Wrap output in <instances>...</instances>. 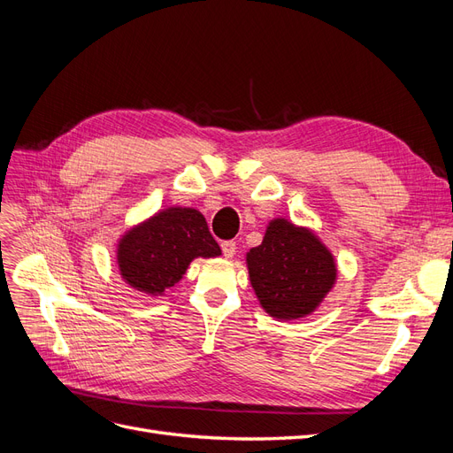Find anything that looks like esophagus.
I'll use <instances>...</instances> for the list:
<instances>
[{"label":"esophagus","mask_w":453,"mask_h":453,"mask_svg":"<svg viewBox=\"0 0 453 453\" xmlns=\"http://www.w3.org/2000/svg\"><path fill=\"white\" fill-rule=\"evenodd\" d=\"M221 251H223L225 258H232L234 255H236V242H232V240L223 242L221 243Z\"/></svg>","instance_id":"obj_1"}]
</instances>
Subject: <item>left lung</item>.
Wrapping results in <instances>:
<instances>
[{
  "instance_id": "obj_1",
  "label": "left lung",
  "mask_w": 453,
  "mask_h": 453,
  "mask_svg": "<svg viewBox=\"0 0 453 453\" xmlns=\"http://www.w3.org/2000/svg\"><path fill=\"white\" fill-rule=\"evenodd\" d=\"M247 268L260 305L280 320L313 313L337 277L324 243L287 219L270 223L262 243L247 253Z\"/></svg>"
}]
</instances>
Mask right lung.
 I'll use <instances>...</instances> for the list:
<instances>
[{"mask_svg":"<svg viewBox=\"0 0 453 453\" xmlns=\"http://www.w3.org/2000/svg\"><path fill=\"white\" fill-rule=\"evenodd\" d=\"M204 215L193 208H168L126 232L118 243V266L126 283L148 296L174 287L198 257H219Z\"/></svg>","mask_w":453,"mask_h":453,"instance_id":"1","label":"right lung"}]
</instances>
